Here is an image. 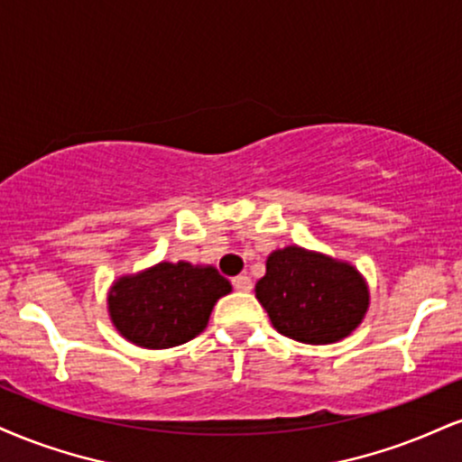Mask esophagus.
<instances>
[{"instance_id":"obj_1","label":"esophagus","mask_w":462,"mask_h":462,"mask_svg":"<svg viewBox=\"0 0 462 462\" xmlns=\"http://www.w3.org/2000/svg\"><path fill=\"white\" fill-rule=\"evenodd\" d=\"M232 284H235V288L238 292H249L254 288V284H252V277L249 275H238V277H235V282H232Z\"/></svg>"}]
</instances>
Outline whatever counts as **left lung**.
<instances>
[{
  "label": "left lung",
  "mask_w": 462,
  "mask_h": 462,
  "mask_svg": "<svg viewBox=\"0 0 462 462\" xmlns=\"http://www.w3.org/2000/svg\"><path fill=\"white\" fill-rule=\"evenodd\" d=\"M255 299L282 336L303 344L340 342L370 308V288L357 266L299 245L275 249Z\"/></svg>",
  "instance_id": "8db88e82"
}]
</instances>
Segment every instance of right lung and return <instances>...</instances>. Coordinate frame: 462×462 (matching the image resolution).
<instances>
[{
	"mask_svg": "<svg viewBox=\"0 0 462 462\" xmlns=\"http://www.w3.org/2000/svg\"><path fill=\"white\" fill-rule=\"evenodd\" d=\"M232 284L210 264L159 263L111 282L107 312L125 340L142 348H171L207 329L210 312Z\"/></svg>",
	"mask_w": 462,
	"mask_h": 462,
	"instance_id": "add662e5",
	"label": "right lung"
}]
</instances>
